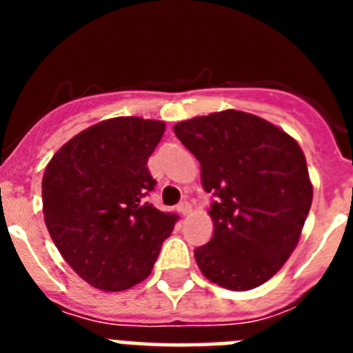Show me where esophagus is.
I'll return each mask as SVG.
<instances>
[{
	"label": "esophagus",
	"instance_id": "34e87169",
	"mask_svg": "<svg viewBox=\"0 0 353 353\" xmlns=\"http://www.w3.org/2000/svg\"><path fill=\"white\" fill-rule=\"evenodd\" d=\"M176 210H179V214L187 215L189 212H191V203H189V201H182V203H179Z\"/></svg>",
	"mask_w": 353,
	"mask_h": 353
}]
</instances>
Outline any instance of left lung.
Listing matches in <instances>:
<instances>
[{
	"mask_svg": "<svg viewBox=\"0 0 353 353\" xmlns=\"http://www.w3.org/2000/svg\"><path fill=\"white\" fill-rule=\"evenodd\" d=\"M199 162L212 194L214 235L194 251L207 279L251 290L281 269L301 236L313 201L301 146L254 114L228 109L173 127Z\"/></svg>",
	"mask_w": 353,
	"mask_h": 353,
	"instance_id": "obj_1",
	"label": "left lung"
}]
</instances>
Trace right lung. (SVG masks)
Segmentation results:
<instances>
[{
	"label": "right lung",
	"mask_w": 353,
	"mask_h": 353,
	"mask_svg": "<svg viewBox=\"0 0 353 353\" xmlns=\"http://www.w3.org/2000/svg\"><path fill=\"white\" fill-rule=\"evenodd\" d=\"M164 123L120 117L65 143L42 179L43 219L77 276L104 292L138 285L154 269L179 215L146 201L154 191L146 161Z\"/></svg>",
	"instance_id": "right-lung-1"
}]
</instances>
